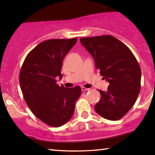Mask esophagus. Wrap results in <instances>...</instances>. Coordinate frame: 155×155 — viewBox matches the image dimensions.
Masks as SVG:
<instances>
[{
	"instance_id": "34e87169",
	"label": "esophagus",
	"mask_w": 155,
	"mask_h": 155,
	"mask_svg": "<svg viewBox=\"0 0 155 155\" xmlns=\"http://www.w3.org/2000/svg\"><path fill=\"white\" fill-rule=\"evenodd\" d=\"M81 90H82V91H88L90 90V88H85V87H81Z\"/></svg>"
}]
</instances>
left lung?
<instances>
[{
    "label": "left lung",
    "mask_w": 155,
    "mask_h": 155,
    "mask_svg": "<svg viewBox=\"0 0 155 155\" xmlns=\"http://www.w3.org/2000/svg\"><path fill=\"white\" fill-rule=\"evenodd\" d=\"M80 41L94 59L100 75L110 83L100 93L95 105L104 119H121L136 102L140 91L141 69L136 58L125 44L110 35L81 38Z\"/></svg>",
    "instance_id": "1"
}]
</instances>
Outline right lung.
I'll return each instance as SVG.
<instances>
[{
  "mask_svg": "<svg viewBox=\"0 0 155 155\" xmlns=\"http://www.w3.org/2000/svg\"><path fill=\"white\" fill-rule=\"evenodd\" d=\"M77 41V38L41 42L26 57L19 73L26 103L37 118L53 127L69 121L81 93L79 86L69 88L56 84L57 78H62L63 60Z\"/></svg>",
  "mask_w": 155,
  "mask_h": 155,
  "instance_id": "right-lung-1",
  "label": "right lung"
}]
</instances>
